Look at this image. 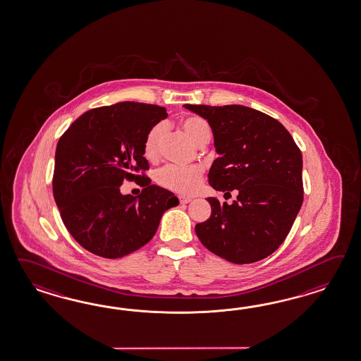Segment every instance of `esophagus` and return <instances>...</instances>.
Here are the masks:
<instances>
[{
	"mask_svg": "<svg viewBox=\"0 0 361 361\" xmlns=\"http://www.w3.org/2000/svg\"><path fill=\"white\" fill-rule=\"evenodd\" d=\"M190 201H192L190 197H180V203H183V204H186V203H189Z\"/></svg>",
	"mask_w": 361,
	"mask_h": 361,
	"instance_id": "1",
	"label": "esophagus"
}]
</instances>
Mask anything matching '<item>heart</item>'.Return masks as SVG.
Listing matches in <instances>:
<instances>
[{"mask_svg":"<svg viewBox=\"0 0 361 361\" xmlns=\"http://www.w3.org/2000/svg\"><path fill=\"white\" fill-rule=\"evenodd\" d=\"M181 126L184 132L190 137V140L198 146H206L212 138V129L206 120L201 117H186L183 120ZM167 133V123L160 121L152 125L145 137L143 152L147 159H155L158 157L159 147ZM202 166H175L168 164L166 167L159 169L157 173V183L173 193L181 195H190L195 193L203 178Z\"/></svg>","mask_w":361,"mask_h":361,"instance_id":"b5f03b06","label":"heart"}]
</instances>
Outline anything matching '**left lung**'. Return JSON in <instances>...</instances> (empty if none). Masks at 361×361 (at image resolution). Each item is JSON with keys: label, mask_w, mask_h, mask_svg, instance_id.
Segmentation results:
<instances>
[{"label": "left lung", "mask_w": 361, "mask_h": 361, "mask_svg": "<svg viewBox=\"0 0 361 361\" xmlns=\"http://www.w3.org/2000/svg\"><path fill=\"white\" fill-rule=\"evenodd\" d=\"M184 106L212 126L219 158L209 183L215 190L238 193L232 204L207 198L212 215L195 226L197 236L232 264L264 259L287 238L302 204L301 151L278 120L253 108Z\"/></svg>", "instance_id": "8db88e82"}]
</instances>
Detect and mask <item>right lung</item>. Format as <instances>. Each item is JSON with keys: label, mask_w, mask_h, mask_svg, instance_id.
Wrapping results in <instances>:
<instances>
[{"label": "right lung", "mask_w": 361, "mask_h": 361, "mask_svg": "<svg viewBox=\"0 0 361 361\" xmlns=\"http://www.w3.org/2000/svg\"><path fill=\"white\" fill-rule=\"evenodd\" d=\"M167 116L164 106L123 102L90 109L62 134L53 197L65 227L90 253L109 259L130 255L154 238L164 212L178 204L172 192L137 173L149 169L146 134ZM123 179L143 185L142 194L123 196Z\"/></svg>", "instance_id": "add662e5"}]
</instances>
